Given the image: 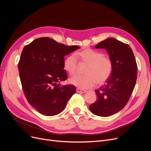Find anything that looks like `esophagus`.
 <instances>
[{"label": "esophagus", "mask_w": 151, "mask_h": 151, "mask_svg": "<svg viewBox=\"0 0 151 151\" xmlns=\"http://www.w3.org/2000/svg\"><path fill=\"white\" fill-rule=\"evenodd\" d=\"M76 92L78 93H86L87 92V91L82 89H80V88H77L76 89Z\"/></svg>", "instance_id": "1"}]
</instances>
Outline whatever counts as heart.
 I'll return each instance as SVG.
<instances>
[{
	"mask_svg": "<svg viewBox=\"0 0 151 151\" xmlns=\"http://www.w3.org/2000/svg\"><path fill=\"white\" fill-rule=\"evenodd\" d=\"M72 55H68L63 60V68L70 76L76 74L78 68L76 59L80 63H85L84 75L76 76L70 79V83L79 88L88 89L97 83L102 84L111 76L113 62L110 58L101 52L86 47Z\"/></svg>",
	"mask_w": 151,
	"mask_h": 151,
	"instance_id": "b5f03b06",
	"label": "heart"
}]
</instances>
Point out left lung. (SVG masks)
Segmentation results:
<instances>
[{
	"instance_id": "obj_1",
	"label": "left lung",
	"mask_w": 151,
	"mask_h": 151,
	"mask_svg": "<svg viewBox=\"0 0 151 151\" xmlns=\"http://www.w3.org/2000/svg\"><path fill=\"white\" fill-rule=\"evenodd\" d=\"M96 47L107 51L114 67L105 85L95 91L97 100L89 109L95 115L107 117L119 111L128 103L137 81V64L130 46L115 38H108Z\"/></svg>"
}]
</instances>
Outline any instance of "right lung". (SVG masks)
Listing matches in <instances>:
<instances>
[{"label": "right lung", "instance_id": "obj_1", "mask_svg": "<svg viewBox=\"0 0 151 151\" xmlns=\"http://www.w3.org/2000/svg\"><path fill=\"white\" fill-rule=\"evenodd\" d=\"M78 48L48 37L37 38L23 48L18 63L22 90L29 104L42 114H59L76 92L73 85L59 83L67 79L64 56Z\"/></svg>", "mask_w": 151, "mask_h": 151}]
</instances>
